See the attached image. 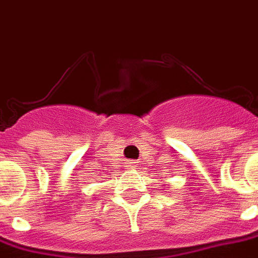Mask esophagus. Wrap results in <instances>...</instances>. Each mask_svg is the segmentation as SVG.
Listing matches in <instances>:
<instances>
[{"label":"esophagus","instance_id":"1","mask_svg":"<svg viewBox=\"0 0 258 258\" xmlns=\"http://www.w3.org/2000/svg\"><path fill=\"white\" fill-rule=\"evenodd\" d=\"M127 167H128V168H135V167H137V162H133V160H130V162L127 163Z\"/></svg>","mask_w":258,"mask_h":258}]
</instances>
